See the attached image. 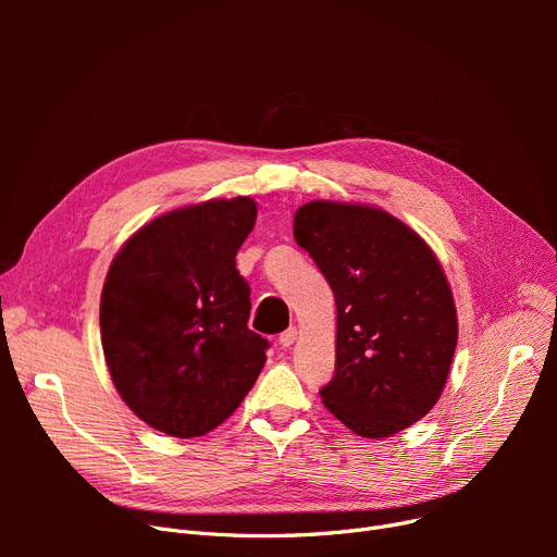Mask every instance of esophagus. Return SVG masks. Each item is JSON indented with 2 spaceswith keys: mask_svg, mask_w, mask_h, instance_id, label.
Returning a JSON list of instances; mask_svg holds the SVG:
<instances>
[{
  "mask_svg": "<svg viewBox=\"0 0 557 557\" xmlns=\"http://www.w3.org/2000/svg\"><path fill=\"white\" fill-rule=\"evenodd\" d=\"M296 338H298V330L296 327H288L286 332L280 334V345L282 347H290V345L296 343Z\"/></svg>",
  "mask_w": 557,
  "mask_h": 557,
  "instance_id": "1",
  "label": "esophagus"
}]
</instances>
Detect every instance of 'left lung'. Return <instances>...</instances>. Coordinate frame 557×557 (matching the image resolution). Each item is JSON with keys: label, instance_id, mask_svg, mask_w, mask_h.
<instances>
[{"label": "left lung", "instance_id": "8db88e82", "mask_svg": "<svg viewBox=\"0 0 557 557\" xmlns=\"http://www.w3.org/2000/svg\"><path fill=\"white\" fill-rule=\"evenodd\" d=\"M294 237L336 300V368L325 406L363 437H391L441 397L456 352L451 288L431 248L395 216L313 200Z\"/></svg>", "mask_w": 557, "mask_h": 557}]
</instances>
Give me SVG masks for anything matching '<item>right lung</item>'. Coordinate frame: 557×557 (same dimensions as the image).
<instances>
[{
    "label": "right lung",
    "instance_id": "obj_1",
    "mask_svg": "<svg viewBox=\"0 0 557 557\" xmlns=\"http://www.w3.org/2000/svg\"><path fill=\"white\" fill-rule=\"evenodd\" d=\"M255 216L242 196L175 210L135 232L108 271L110 376L131 411L166 435L216 429L267 363L271 343L248 330L250 286L234 259Z\"/></svg>",
    "mask_w": 557,
    "mask_h": 557
}]
</instances>
